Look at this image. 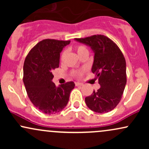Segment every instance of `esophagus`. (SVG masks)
<instances>
[{"label": "esophagus", "mask_w": 149, "mask_h": 149, "mask_svg": "<svg viewBox=\"0 0 149 149\" xmlns=\"http://www.w3.org/2000/svg\"><path fill=\"white\" fill-rule=\"evenodd\" d=\"M75 85H76V86H82L83 84L81 83H78V82H76V83H75Z\"/></svg>", "instance_id": "34e87169"}]
</instances>
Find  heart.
I'll return each instance as SVG.
<instances>
[{
	"label": "heart",
	"instance_id": "heart-1",
	"mask_svg": "<svg viewBox=\"0 0 149 149\" xmlns=\"http://www.w3.org/2000/svg\"><path fill=\"white\" fill-rule=\"evenodd\" d=\"M75 49L76 50L77 53L78 54V55L80 56L83 54L85 53H88V49L87 48L86 46L84 45H77L75 46ZM65 55H66V51H63L62 53L61 54V60L62 61L64 59ZM85 69H82V70H78V71H74L72 72V76L73 77H76V78H79V77L83 76V74L84 73Z\"/></svg>",
	"mask_w": 149,
	"mask_h": 149
}]
</instances>
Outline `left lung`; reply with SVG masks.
Listing matches in <instances>:
<instances>
[{
  "label": "left lung",
  "instance_id": "obj_1",
  "mask_svg": "<svg viewBox=\"0 0 149 149\" xmlns=\"http://www.w3.org/2000/svg\"><path fill=\"white\" fill-rule=\"evenodd\" d=\"M86 44L95 52L92 72L99 79L100 88L85 99L90 109L100 113H108L116 107L122 98L127 83L126 62L116 44L104 35L75 38Z\"/></svg>",
  "mask_w": 149,
  "mask_h": 149
}]
</instances>
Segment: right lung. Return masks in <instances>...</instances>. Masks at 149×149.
<instances>
[{
  "mask_svg": "<svg viewBox=\"0 0 149 149\" xmlns=\"http://www.w3.org/2000/svg\"><path fill=\"white\" fill-rule=\"evenodd\" d=\"M70 40L45 39L29 51L24 63L23 81L29 98L43 113L54 114L67 105L72 81L58 88L52 83V71L59 67L60 52Z\"/></svg>",
  "mask_w": 149,
  "mask_h": 149,
  "instance_id": "add662e5",
  "label": "right lung"
}]
</instances>
